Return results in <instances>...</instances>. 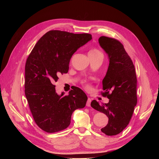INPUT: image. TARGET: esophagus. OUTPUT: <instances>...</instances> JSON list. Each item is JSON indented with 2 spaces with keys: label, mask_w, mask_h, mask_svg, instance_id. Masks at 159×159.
Here are the masks:
<instances>
[{
  "label": "esophagus",
  "mask_w": 159,
  "mask_h": 159,
  "mask_svg": "<svg viewBox=\"0 0 159 159\" xmlns=\"http://www.w3.org/2000/svg\"><path fill=\"white\" fill-rule=\"evenodd\" d=\"M91 98H88L87 103H86V106H87L88 107H90V106H91Z\"/></svg>",
  "instance_id": "esophagus-1"
}]
</instances>
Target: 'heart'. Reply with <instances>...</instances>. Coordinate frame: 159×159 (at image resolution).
Segmentation results:
<instances>
[{"label":"heart","mask_w":159,"mask_h":159,"mask_svg":"<svg viewBox=\"0 0 159 159\" xmlns=\"http://www.w3.org/2000/svg\"><path fill=\"white\" fill-rule=\"evenodd\" d=\"M98 54H102V53L100 52L98 49H95V48L91 49L88 53V55H98ZM82 85L83 86V87H84L87 90L89 89L90 88H91L90 85L88 84V83H87L86 81L82 82Z\"/></svg>","instance_id":"b5f03b06"}]
</instances>
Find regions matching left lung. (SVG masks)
I'll return each instance as SVG.
<instances>
[{
  "mask_svg": "<svg viewBox=\"0 0 159 159\" xmlns=\"http://www.w3.org/2000/svg\"><path fill=\"white\" fill-rule=\"evenodd\" d=\"M98 43L110 59L101 91L109 102L99 104L93 100L91 106L107 115L108 123L101 131L112 136L122 132L131 119L137 103V79L134 64L120 41L102 36Z\"/></svg>",
  "mask_w": 159,
  "mask_h": 159,
  "instance_id": "8db88e82",
  "label": "left lung"
}]
</instances>
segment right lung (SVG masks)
<instances>
[{
  "label": "right lung",
  "mask_w": 159,
  "mask_h": 159,
  "mask_svg": "<svg viewBox=\"0 0 159 159\" xmlns=\"http://www.w3.org/2000/svg\"><path fill=\"white\" fill-rule=\"evenodd\" d=\"M91 39L89 33L51 30L29 55L25 65V95L33 119L43 131L55 133L67 128L73 112L85 107L88 97L81 89L75 87L68 95H59L54 83L59 75L68 73L73 54Z\"/></svg>",
  "instance_id": "add662e5"
}]
</instances>
